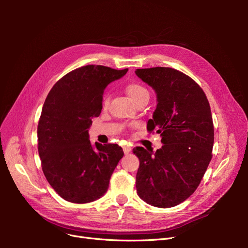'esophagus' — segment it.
<instances>
[{
    "mask_svg": "<svg viewBox=\"0 0 248 248\" xmlns=\"http://www.w3.org/2000/svg\"><path fill=\"white\" fill-rule=\"evenodd\" d=\"M123 151L125 154H129V152L131 151V147L130 146H124L123 147Z\"/></svg>",
    "mask_w": 248,
    "mask_h": 248,
    "instance_id": "1",
    "label": "esophagus"
}]
</instances>
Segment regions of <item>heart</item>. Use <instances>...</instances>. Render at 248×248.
I'll return each instance as SVG.
<instances>
[{
	"instance_id": "heart-1",
	"label": "heart",
	"mask_w": 248,
	"mask_h": 248,
	"mask_svg": "<svg viewBox=\"0 0 248 248\" xmlns=\"http://www.w3.org/2000/svg\"><path fill=\"white\" fill-rule=\"evenodd\" d=\"M126 93L130 97V99L133 102H138L142 98H149V91L145 86H142L141 84H139V82H131V84H128L125 88ZM109 102V97L108 95H106L102 99V108H107Z\"/></svg>"
}]
</instances>
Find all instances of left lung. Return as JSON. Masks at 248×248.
Wrapping results in <instances>:
<instances>
[{"instance_id":"8db88e82","label":"left lung","mask_w":248,"mask_h":248,"mask_svg":"<svg viewBox=\"0 0 248 248\" xmlns=\"http://www.w3.org/2000/svg\"><path fill=\"white\" fill-rule=\"evenodd\" d=\"M137 76L154 89L157 107L147 124L160 133L163 146L136 147L139 197L149 205L170 208L196 191L212 158L214 127L206 94L191 78L169 67L137 69Z\"/></svg>"}]
</instances>
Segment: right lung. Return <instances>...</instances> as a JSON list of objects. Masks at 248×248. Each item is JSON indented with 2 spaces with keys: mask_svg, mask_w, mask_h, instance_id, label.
Returning <instances> with one entry per match:
<instances>
[{
  "mask_svg": "<svg viewBox=\"0 0 248 248\" xmlns=\"http://www.w3.org/2000/svg\"><path fill=\"white\" fill-rule=\"evenodd\" d=\"M127 71L82 66L59 79L44 101L37 128L41 167L65 201L85 204L101 198L108 188L123 150L117 144L93 146L88 129L92 118L100 115L104 89Z\"/></svg>",
  "mask_w": 248,
  "mask_h": 248,
  "instance_id": "obj_1",
  "label": "right lung"
}]
</instances>
